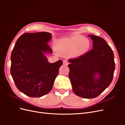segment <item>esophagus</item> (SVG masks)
<instances>
[{"instance_id": "esophagus-1", "label": "esophagus", "mask_w": 125, "mask_h": 125, "mask_svg": "<svg viewBox=\"0 0 125 125\" xmlns=\"http://www.w3.org/2000/svg\"><path fill=\"white\" fill-rule=\"evenodd\" d=\"M63 65H68L69 64V62H68V60H65L63 62Z\"/></svg>"}]
</instances>
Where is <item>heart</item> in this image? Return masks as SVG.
Wrapping results in <instances>:
<instances>
[{
	"label": "heart",
	"mask_w": 125,
	"mask_h": 125,
	"mask_svg": "<svg viewBox=\"0 0 125 125\" xmlns=\"http://www.w3.org/2000/svg\"><path fill=\"white\" fill-rule=\"evenodd\" d=\"M90 46L89 41L81 36H73L68 40V47L73 49L75 54L84 53L89 50Z\"/></svg>",
	"instance_id": "b5f03b06"
}]
</instances>
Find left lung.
<instances>
[{"label":"left lung","instance_id":"left-lung-1","mask_svg":"<svg viewBox=\"0 0 125 125\" xmlns=\"http://www.w3.org/2000/svg\"><path fill=\"white\" fill-rule=\"evenodd\" d=\"M88 36L93 41V49L78 58L68 60L69 78L77 95L93 99L110 85L115 63L114 53L106 41L93 35Z\"/></svg>","mask_w":125,"mask_h":125}]
</instances>
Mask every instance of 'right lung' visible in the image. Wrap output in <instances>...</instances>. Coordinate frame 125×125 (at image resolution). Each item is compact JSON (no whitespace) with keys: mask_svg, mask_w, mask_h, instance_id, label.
<instances>
[{"mask_svg":"<svg viewBox=\"0 0 125 125\" xmlns=\"http://www.w3.org/2000/svg\"><path fill=\"white\" fill-rule=\"evenodd\" d=\"M51 34L25 33L17 41L11 55L10 73L18 89L30 97L50 92L62 61L48 62L45 53H52L47 44Z\"/></svg>","mask_w":125,"mask_h":125,"instance_id":"obj_1","label":"right lung"}]
</instances>
